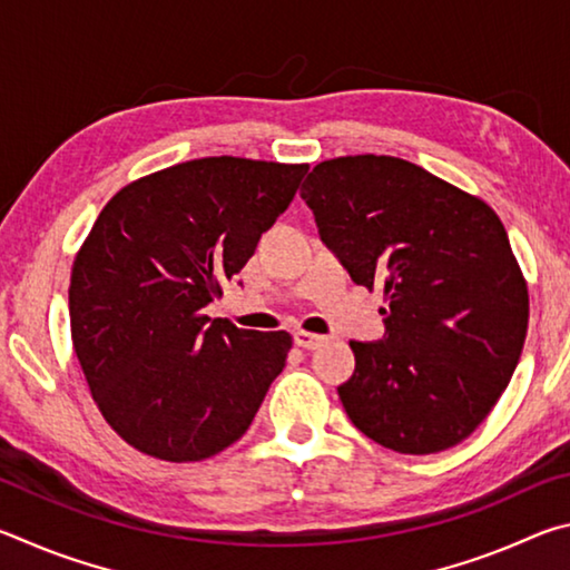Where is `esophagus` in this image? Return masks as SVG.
Wrapping results in <instances>:
<instances>
[{
	"mask_svg": "<svg viewBox=\"0 0 570 570\" xmlns=\"http://www.w3.org/2000/svg\"><path fill=\"white\" fill-rule=\"evenodd\" d=\"M294 342H296V346H302V350H320V346L324 344V336L298 330V332H294Z\"/></svg>",
	"mask_w": 570,
	"mask_h": 570,
	"instance_id": "esophagus-1",
	"label": "esophagus"
}]
</instances>
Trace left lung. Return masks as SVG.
<instances>
[{
  "instance_id": "1",
  "label": "left lung",
  "mask_w": 570,
  "mask_h": 570,
  "mask_svg": "<svg viewBox=\"0 0 570 570\" xmlns=\"http://www.w3.org/2000/svg\"><path fill=\"white\" fill-rule=\"evenodd\" d=\"M352 282L387 296L380 342H350L336 387L354 428L402 455L465 440L523 352L528 286L485 200L392 156L316 166L302 188Z\"/></svg>"
}]
</instances>
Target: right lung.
Masks as SVG:
<instances>
[{
	"label": "right lung",
	"mask_w": 570,
	"mask_h": 570,
	"mask_svg": "<svg viewBox=\"0 0 570 570\" xmlns=\"http://www.w3.org/2000/svg\"><path fill=\"white\" fill-rule=\"evenodd\" d=\"M308 166L198 158L115 193L77 250L70 330L92 400L150 458L198 462L244 435L292 336L210 320Z\"/></svg>",
	"instance_id": "1"
}]
</instances>
